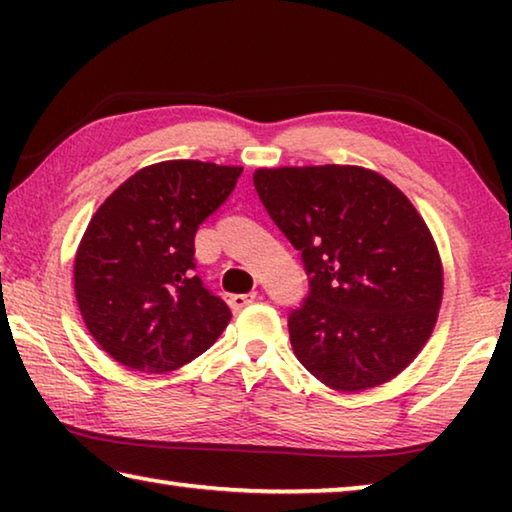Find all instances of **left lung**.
I'll return each mask as SVG.
<instances>
[{
    "label": "left lung",
    "mask_w": 512,
    "mask_h": 512,
    "mask_svg": "<svg viewBox=\"0 0 512 512\" xmlns=\"http://www.w3.org/2000/svg\"><path fill=\"white\" fill-rule=\"evenodd\" d=\"M241 169L171 160L137 171L85 230L74 289L90 334L128 368L171 372L201 357L230 307L196 271L194 237L228 201Z\"/></svg>",
    "instance_id": "left-lung-1"
}]
</instances>
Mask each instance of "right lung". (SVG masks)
I'll use <instances>...</instances> for the list:
<instances>
[{
    "label": "right lung",
    "mask_w": 512,
    "mask_h": 512,
    "mask_svg": "<svg viewBox=\"0 0 512 512\" xmlns=\"http://www.w3.org/2000/svg\"><path fill=\"white\" fill-rule=\"evenodd\" d=\"M255 189L307 273V296L289 314L298 361L348 393L400 375L443 300L438 250L409 198L339 164L257 171Z\"/></svg>",
    "instance_id": "1"
}]
</instances>
